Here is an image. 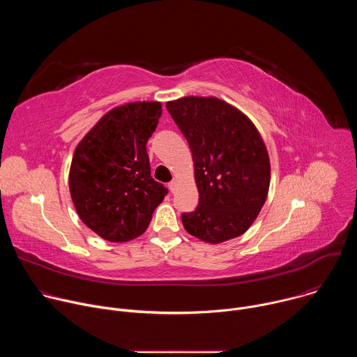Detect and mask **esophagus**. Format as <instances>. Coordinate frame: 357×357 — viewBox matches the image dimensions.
Instances as JSON below:
<instances>
[{
	"instance_id": "1",
	"label": "esophagus",
	"mask_w": 357,
	"mask_h": 357,
	"mask_svg": "<svg viewBox=\"0 0 357 357\" xmlns=\"http://www.w3.org/2000/svg\"><path fill=\"white\" fill-rule=\"evenodd\" d=\"M168 188H169V192H171V193H174V192H175V189H176V182H175V181L169 182V183H168Z\"/></svg>"
}]
</instances>
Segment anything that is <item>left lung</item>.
Returning <instances> with one entry per match:
<instances>
[{
	"label": "left lung",
	"mask_w": 357,
	"mask_h": 357,
	"mask_svg": "<svg viewBox=\"0 0 357 357\" xmlns=\"http://www.w3.org/2000/svg\"><path fill=\"white\" fill-rule=\"evenodd\" d=\"M167 109L190 146L199 192L196 209L182 215L185 230L211 244L241 236L270 189V157L259 130L213 96L182 97Z\"/></svg>",
	"instance_id": "left-lung-1"
}]
</instances>
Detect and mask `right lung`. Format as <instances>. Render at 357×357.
Segmentation results:
<instances>
[{
  "mask_svg": "<svg viewBox=\"0 0 357 357\" xmlns=\"http://www.w3.org/2000/svg\"><path fill=\"white\" fill-rule=\"evenodd\" d=\"M162 114L160 101H134L101 117L77 144L69 190L80 220L113 243L141 236L168 189L151 176L146 141Z\"/></svg>",
  "mask_w": 357,
  "mask_h": 357,
  "instance_id": "1",
  "label": "right lung"
}]
</instances>
